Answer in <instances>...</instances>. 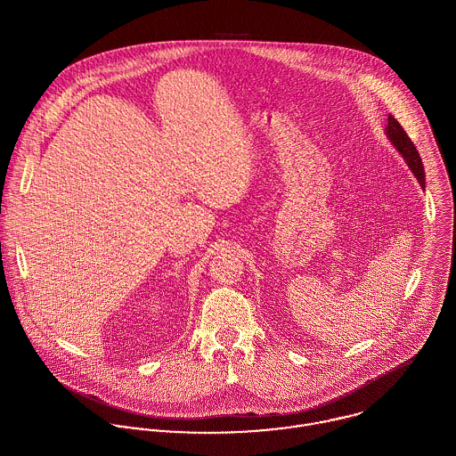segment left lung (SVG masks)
Wrapping results in <instances>:
<instances>
[{
  "instance_id": "obj_1",
  "label": "left lung",
  "mask_w": 456,
  "mask_h": 456,
  "mask_svg": "<svg viewBox=\"0 0 456 456\" xmlns=\"http://www.w3.org/2000/svg\"><path fill=\"white\" fill-rule=\"evenodd\" d=\"M387 134H388L391 143L395 145V149L403 156L405 163L409 165V168L412 170L414 177L418 179L421 190H425V170H423V163H421L419 152L414 147V143L411 142V138L407 136V133L400 126V123L391 114L388 116Z\"/></svg>"
}]
</instances>
